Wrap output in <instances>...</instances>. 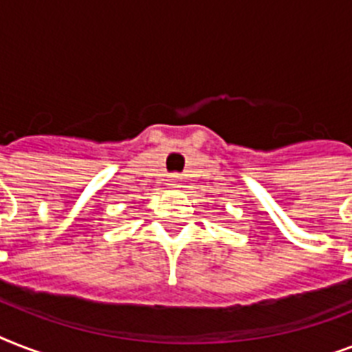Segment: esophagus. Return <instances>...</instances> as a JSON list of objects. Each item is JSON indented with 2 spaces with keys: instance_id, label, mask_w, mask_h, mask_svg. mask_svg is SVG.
Listing matches in <instances>:
<instances>
[{
  "instance_id": "obj_1",
  "label": "esophagus",
  "mask_w": 352,
  "mask_h": 352,
  "mask_svg": "<svg viewBox=\"0 0 352 352\" xmlns=\"http://www.w3.org/2000/svg\"><path fill=\"white\" fill-rule=\"evenodd\" d=\"M168 188H181V177L170 175V179H168Z\"/></svg>"
}]
</instances>
